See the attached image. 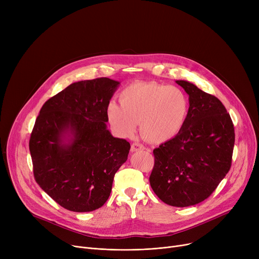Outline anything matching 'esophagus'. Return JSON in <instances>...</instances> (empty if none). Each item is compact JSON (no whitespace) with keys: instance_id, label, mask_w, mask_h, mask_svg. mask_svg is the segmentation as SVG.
Segmentation results:
<instances>
[{"instance_id":"1","label":"esophagus","mask_w":259,"mask_h":259,"mask_svg":"<svg viewBox=\"0 0 259 259\" xmlns=\"http://www.w3.org/2000/svg\"><path fill=\"white\" fill-rule=\"evenodd\" d=\"M144 149H145L144 145H142L140 143H133L131 145V152H137L140 150H144Z\"/></svg>"}]
</instances>
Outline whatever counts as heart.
I'll use <instances>...</instances> for the list:
<instances>
[{"mask_svg": "<svg viewBox=\"0 0 259 259\" xmlns=\"http://www.w3.org/2000/svg\"><path fill=\"white\" fill-rule=\"evenodd\" d=\"M120 105L110 102L107 117L121 137H130L141 121L144 138L155 144L178 137L190 112L187 94L180 88L155 81H137L119 94Z\"/></svg>", "mask_w": 259, "mask_h": 259, "instance_id": "1", "label": "heart"}]
</instances>
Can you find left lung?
Segmentation results:
<instances>
[{
	"instance_id": "8db88e82",
	"label": "left lung",
	"mask_w": 259,
	"mask_h": 259,
	"mask_svg": "<svg viewBox=\"0 0 259 259\" xmlns=\"http://www.w3.org/2000/svg\"><path fill=\"white\" fill-rule=\"evenodd\" d=\"M189 95L183 130L153 150L150 185L160 200L189 207L208 198L231 168L235 133L223 103L187 80H176Z\"/></svg>"
}]
</instances>
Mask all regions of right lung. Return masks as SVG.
<instances>
[{"instance_id": "add662e5", "label": "right lung", "mask_w": 259, "mask_h": 259, "mask_svg": "<svg viewBox=\"0 0 259 259\" xmlns=\"http://www.w3.org/2000/svg\"><path fill=\"white\" fill-rule=\"evenodd\" d=\"M119 81L79 80L49 99L29 141L34 179L63 208L90 212L111 193L130 144L107 129V106Z\"/></svg>"}]
</instances>
